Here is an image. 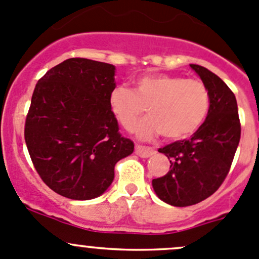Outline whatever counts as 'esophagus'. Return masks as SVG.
Listing matches in <instances>:
<instances>
[{
    "label": "esophagus",
    "mask_w": 259,
    "mask_h": 259,
    "mask_svg": "<svg viewBox=\"0 0 259 259\" xmlns=\"http://www.w3.org/2000/svg\"><path fill=\"white\" fill-rule=\"evenodd\" d=\"M135 154L142 158H149L153 154H155V150L150 146H144V145H135Z\"/></svg>",
    "instance_id": "obj_1"
}]
</instances>
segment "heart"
Returning <instances> with one entry per match:
<instances>
[{"label": "heart", "instance_id": "obj_1", "mask_svg": "<svg viewBox=\"0 0 259 259\" xmlns=\"http://www.w3.org/2000/svg\"><path fill=\"white\" fill-rule=\"evenodd\" d=\"M135 89L119 85L109 96L111 111L126 130L140 139L161 134L168 140H180L194 134L209 111V91L198 79H184L168 74H146L135 80Z\"/></svg>", "mask_w": 259, "mask_h": 259}]
</instances>
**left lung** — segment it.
Listing matches in <instances>:
<instances>
[{
  "instance_id": "obj_1",
  "label": "left lung",
  "mask_w": 259,
  "mask_h": 259,
  "mask_svg": "<svg viewBox=\"0 0 259 259\" xmlns=\"http://www.w3.org/2000/svg\"><path fill=\"white\" fill-rule=\"evenodd\" d=\"M209 91V111L188 140L159 149L170 160V169L153 179L163 202L188 207L207 199L227 178L241 139V121L233 91L221 77L199 65H190Z\"/></svg>"
}]
</instances>
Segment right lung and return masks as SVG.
I'll return each mask as SVG.
<instances>
[{"instance_id":"obj_1","label":"right lung","mask_w":259,"mask_h":259,"mask_svg":"<svg viewBox=\"0 0 259 259\" xmlns=\"http://www.w3.org/2000/svg\"><path fill=\"white\" fill-rule=\"evenodd\" d=\"M114 75L113 65L74 57L36 83L25 142L40 178L62 197L101 195L113 183L115 164L134 150L109 105Z\"/></svg>"}]
</instances>
